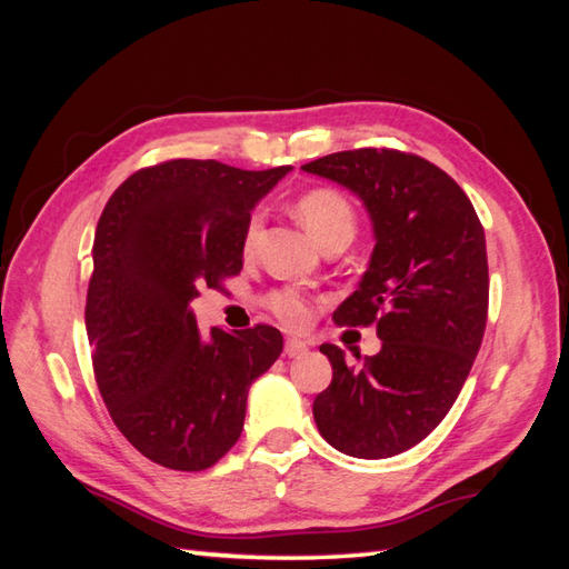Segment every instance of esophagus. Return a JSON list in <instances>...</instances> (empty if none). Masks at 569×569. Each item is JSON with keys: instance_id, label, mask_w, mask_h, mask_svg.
<instances>
[{"instance_id": "esophagus-1", "label": "esophagus", "mask_w": 569, "mask_h": 569, "mask_svg": "<svg viewBox=\"0 0 569 569\" xmlns=\"http://www.w3.org/2000/svg\"><path fill=\"white\" fill-rule=\"evenodd\" d=\"M308 352V342L306 340H298V337H291V340H286V355L288 357H303Z\"/></svg>"}]
</instances>
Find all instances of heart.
Returning a JSON list of instances; mask_svg holds the SVG:
<instances>
[{"label":"heart","instance_id":"b5f03b06","mask_svg":"<svg viewBox=\"0 0 569 569\" xmlns=\"http://www.w3.org/2000/svg\"><path fill=\"white\" fill-rule=\"evenodd\" d=\"M296 212L300 217V222L308 227V232L316 237L320 247L328 244V241L335 239H347L352 241L357 232V212L352 208V202L342 196L340 190L335 188H312L296 202ZM261 229V214H251V220L247 222V232H244V249L249 251L257 241V234ZM266 306L271 308L273 316L291 325V328H300L310 320V298L298 291V288H276V291L269 293L266 298Z\"/></svg>","mask_w":569,"mask_h":569}]
</instances>
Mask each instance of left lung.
<instances>
[{
    "label": "left lung",
    "instance_id": "1",
    "mask_svg": "<svg viewBox=\"0 0 569 569\" xmlns=\"http://www.w3.org/2000/svg\"><path fill=\"white\" fill-rule=\"evenodd\" d=\"M303 171L352 190L371 217L369 269L332 318L349 328L377 325L381 340V352L359 367L347 365L340 347H320L332 381L312 416L322 438L349 457L401 455L440 426L481 347L485 227L465 190L416 153L340 151Z\"/></svg>",
    "mask_w": 569,
    "mask_h": 569
}]
</instances>
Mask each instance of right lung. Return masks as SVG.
Instances as JSON below:
<instances>
[{"mask_svg": "<svg viewBox=\"0 0 569 569\" xmlns=\"http://www.w3.org/2000/svg\"><path fill=\"white\" fill-rule=\"evenodd\" d=\"M288 171L176 159L129 176L104 204L84 303L92 369L114 426L156 465L222 459L249 386L281 355L271 325L202 337L190 300L241 271L251 210Z\"/></svg>", "mask_w": 569, "mask_h": 569, "instance_id": "right-lung-1", "label": "right lung"}]
</instances>
